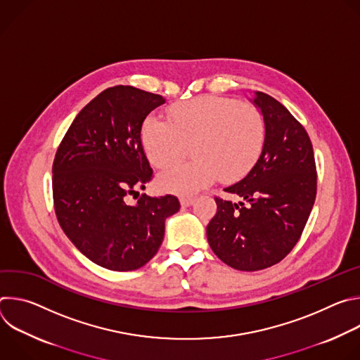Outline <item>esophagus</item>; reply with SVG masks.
<instances>
[{"instance_id": "esophagus-1", "label": "esophagus", "mask_w": 360, "mask_h": 360, "mask_svg": "<svg viewBox=\"0 0 360 360\" xmlns=\"http://www.w3.org/2000/svg\"><path fill=\"white\" fill-rule=\"evenodd\" d=\"M193 202H195V198H191V196H182L181 198L182 207H191V205H193Z\"/></svg>"}]
</instances>
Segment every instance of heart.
Listing matches in <instances>:
<instances>
[{
  "mask_svg": "<svg viewBox=\"0 0 360 360\" xmlns=\"http://www.w3.org/2000/svg\"><path fill=\"white\" fill-rule=\"evenodd\" d=\"M169 122L148 117L141 143L152 167L167 169L189 150L193 161L160 176V188L189 195L211 185L243 178L261 158L266 141V120L250 104L224 96H199L168 111Z\"/></svg>",
  "mask_w": 360,
  "mask_h": 360,
  "instance_id": "1",
  "label": "heart"
}]
</instances>
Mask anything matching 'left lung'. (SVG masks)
<instances>
[{
  "mask_svg": "<svg viewBox=\"0 0 360 360\" xmlns=\"http://www.w3.org/2000/svg\"><path fill=\"white\" fill-rule=\"evenodd\" d=\"M253 102L266 120L261 158L225 192L235 203L215 196L217 214L207 226L211 249L238 271L276 265L297 243L316 198L318 174L314 146L303 125L265 92Z\"/></svg>",
  "mask_w": 360,
  "mask_h": 360,
  "instance_id": "8db88e82",
  "label": "left lung"
}]
</instances>
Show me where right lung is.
<instances>
[{"instance_id":"right-lung-1","label":"right lung","mask_w":360,"mask_h":360,"mask_svg":"<svg viewBox=\"0 0 360 360\" xmlns=\"http://www.w3.org/2000/svg\"><path fill=\"white\" fill-rule=\"evenodd\" d=\"M165 99L129 85L107 88L75 117L53 164L57 219L94 264L117 272L135 271L158 252L165 219L181 208L174 195L142 193L152 168L141 143L146 115Z\"/></svg>"}]
</instances>
